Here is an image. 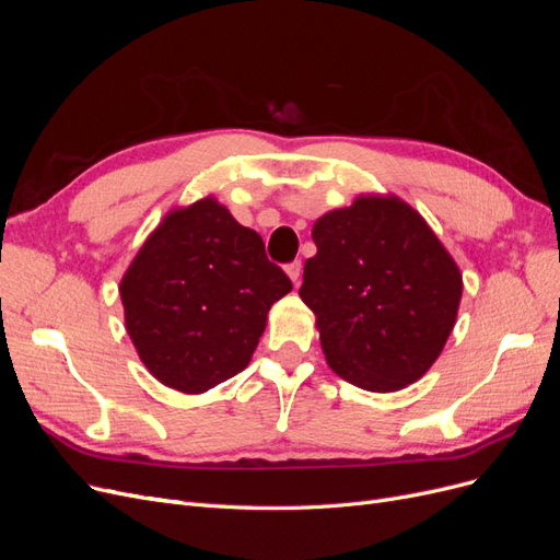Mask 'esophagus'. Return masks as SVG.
Wrapping results in <instances>:
<instances>
[{"instance_id":"1","label":"esophagus","mask_w":560,"mask_h":560,"mask_svg":"<svg viewBox=\"0 0 560 560\" xmlns=\"http://www.w3.org/2000/svg\"><path fill=\"white\" fill-rule=\"evenodd\" d=\"M284 270H287V276H290V280H292L294 284H299V282H301V273H303V266H301V261H292V264L287 266Z\"/></svg>"}]
</instances>
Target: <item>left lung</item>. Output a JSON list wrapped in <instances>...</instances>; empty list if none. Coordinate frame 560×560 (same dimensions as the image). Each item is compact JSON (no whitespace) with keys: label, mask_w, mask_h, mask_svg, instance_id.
Wrapping results in <instances>:
<instances>
[{"label":"left lung","mask_w":560,"mask_h":560,"mask_svg":"<svg viewBox=\"0 0 560 560\" xmlns=\"http://www.w3.org/2000/svg\"><path fill=\"white\" fill-rule=\"evenodd\" d=\"M299 296L336 376L397 393L430 371L455 327L463 273L409 202L362 194L313 224Z\"/></svg>","instance_id":"1"}]
</instances>
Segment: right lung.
Segmentation results:
<instances>
[{
	"label": "right lung",
	"mask_w": 560,
	"mask_h": 560,
	"mask_svg": "<svg viewBox=\"0 0 560 560\" xmlns=\"http://www.w3.org/2000/svg\"><path fill=\"white\" fill-rule=\"evenodd\" d=\"M290 292L261 235L214 196L167 212L118 284L142 364L184 395L208 393L243 371L270 306Z\"/></svg>",
	"instance_id": "add662e5"
}]
</instances>
